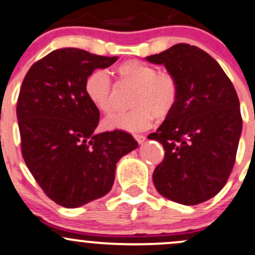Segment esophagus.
I'll list each match as a JSON object with an SVG mask.
<instances>
[{
  "instance_id": "esophagus-1",
  "label": "esophagus",
  "mask_w": 255,
  "mask_h": 255,
  "mask_svg": "<svg viewBox=\"0 0 255 255\" xmlns=\"http://www.w3.org/2000/svg\"><path fill=\"white\" fill-rule=\"evenodd\" d=\"M133 137H135V140L137 141L138 143L145 142V140H146V136H143V135H133Z\"/></svg>"
}]
</instances>
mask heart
Returning a JSON list of instances; mask_svg holds the SVG:
<instances>
[{
  "instance_id": "b5f03b06",
  "label": "heart",
  "mask_w": 255,
  "mask_h": 255,
  "mask_svg": "<svg viewBox=\"0 0 255 255\" xmlns=\"http://www.w3.org/2000/svg\"><path fill=\"white\" fill-rule=\"evenodd\" d=\"M115 74L120 82L133 87L130 98L133 108L107 119L105 127L108 128L142 130L150 127L153 115L163 119L176 107L180 89L177 79L170 73L158 72L157 68L148 63L130 59L117 65ZM84 92L99 112L107 115L114 113L112 82L104 70H95L88 75Z\"/></svg>"
}]
</instances>
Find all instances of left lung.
Segmentation results:
<instances>
[{"instance_id": "left-lung-1", "label": "left lung", "mask_w": 255, "mask_h": 255, "mask_svg": "<svg viewBox=\"0 0 255 255\" xmlns=\"http://www.w3.org/2000/svg\"><path fill=\"white\" fill-rule=\"evenodd\" d=\"M177 79L178 100L147 138L165 148L153 185L161 196L186 206L202 203L223 188L242 133L239 99L221 65L196 45L180 43L146 57Z\"/></svg>"}]
</instances>
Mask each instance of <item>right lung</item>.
<instances>
[{"label": "right lung", "mask_w": 255, "mask_h": 255, "mask_svg": "<svg viewBox=\"0 0 255 255\" xmlns=\"http://www.w3.org/2000/svg\"><path fill=\"white\" fill-rule=\"evenodd\" d=\"M118 57L55 49L29 68L17 102L22 156L45 195L77 208L107 195L117 163L135 150L130 133H95L99 110L84 92L88 75Z\"/></svg>", "instance_id": "add662e5"}]
</instances>
